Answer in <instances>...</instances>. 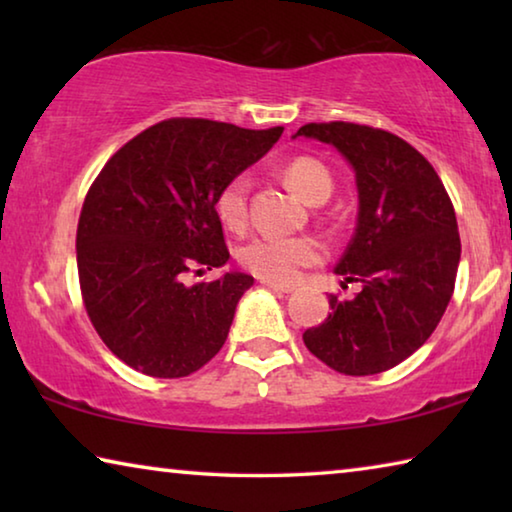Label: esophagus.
Here are the masks:
<instances>
[{"instance_id": "obj_1", "label": "esophagus", "mask_w": 512, "mask_h": 512, "mask_svg": "<svg viewBox=\"0 0 512 512\" xmlns=\"http://www.w3.org/2000/svg\"><path fill=\"white\" fill-rule=\"evenodd\" d=\"M262 284L275 293H291L293 291L291 284H277V282H266V280H262Z\"/></svg>"}]
</instances>
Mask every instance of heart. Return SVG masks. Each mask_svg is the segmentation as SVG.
<instances>
[{"label":"heart","instance_id":"1","mask_svg":"<svg viewBox=\"0 0 512 512\" xmlns=\"http://www.w3.org/2000/svg\"><path fill=\"white\" fill-rule=\"evenodd\" d=\"M284 178L293 192L309 203L318 194L332 192V176L323 162L314 158H296ZM248 189L246 176L232 178L216 198V212L230 228H241L248 216ZM325 257V248L316 237H282V235H257L241 248V264L250 273L266 282L287 284L298 280L302 268L318 264Z\"/></svg>","mask_w":512,"mask_h":512}]
</instances>
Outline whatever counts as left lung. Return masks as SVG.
Masks as SVG:
<instances>
[{"label": "left lung", "mask_w": 512, "mask_h": 512, "mask_svg": "<svg viewBox=\"0 0 512 512\" xmlns=\"http://www.w3.org/2000/svg\"><path fill=\"white\" fill-rule=\"evenodd\" d=\"M296 137L334 146L359 198L357 228L334 273L361 291L352 300L329 296L332 314L302 341L343 375H377L422 348L452 300L461 262L454 205L424 155L393 133L329 121Z\"/></svg>", "instance_id": "1"}]
</instances>
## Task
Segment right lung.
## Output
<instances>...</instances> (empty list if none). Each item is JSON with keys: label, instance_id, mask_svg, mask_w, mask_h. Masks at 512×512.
<instances>
[{"label": "right lung", "instance_id": "right-lung-1", "mask_svg": "<svg viewBox=\"0 0 512 512\" xmlns=\"http://www.w3.org/2000/svg\"><path fill=\"white\" fill-rule=\"evenodd\" d=\"M284 128L167 119L121 146L85 196L76 262L85 309L108 350L149 377L203 368L228 339L253 275L185 284L228 264L216 198Z\"/></svg>", "mask_w": 512, "mask_h": 512}]
</instances>
